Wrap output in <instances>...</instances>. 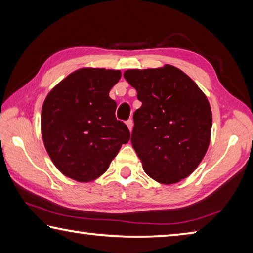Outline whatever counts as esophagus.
Returning <instances> with one entry per match:
<instances>
[{"label": "esophagus", "mask_w": 253, "mask_h": 253, "mask_svg": "<svg viewBox=\"0 0 253 253\" xmlns=\"http://www.w3.org/2000/svg\"><path fill=\"white\" fill-rule=\"evenodd\" d=\"M126 125L128 127V129H129V131H131L132 126H134V122H132V119H128V121L126 122Z\"/></svg>", "instance_id": "34e87169"}]
</instances>
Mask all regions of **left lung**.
<instances>
[{
    "mask_svg": "<svg viewBox=\"0 0 253 253\" xmlns=\"http://www.w3.org/2000/svg\"><path fill=\"white\" fill-rule=\"evenodd\" d=\"M124 77L142 107L134 114L131 144L149 177L175 184L194 172L209 148L212 110L204 92L178 68L129 69Z\"/></svg>",
    "mask_w": 253,
    "mask_h": 253,
    "instance_id": "left-lung-1",
    "label": "left lung"
}]
</instances>
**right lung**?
<instances>
[{
    "mask_svg": "<svg viewBox=\"0 0 253 253\" xmlns=\"http://www.w3.org/2000/svg\"><path fill=\"white\" fill-rule=\"evenodd\" d=\"M121 77V70L80 68L45 97L42 139L65 176L81 183L95 181L130 139L127 126L115 117L117 105L109 97Z\"/></svg>",
    "mask_w": 253,
    "mask_h": 253,
    "instance_id": "1",
    "label": "right lung"
}]
</instances>
